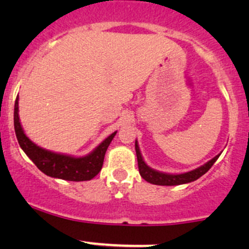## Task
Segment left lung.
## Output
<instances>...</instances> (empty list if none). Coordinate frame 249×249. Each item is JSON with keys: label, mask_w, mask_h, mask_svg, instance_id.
I'll return each mask as SVG.
<instances>
[{"label": "left lung", "mask_w": 249, "mask_h": 249, "mask_svg": "<svg viewBox=\"0 0 249 249\" xmlns=\"http://www.w3.org/2000/svg\"><path fill=\"white\" fill-rule=\"evenodd\" d=\"M135 149H136V155H137V162H139V171L141 177L143 179H145L147 182L152 183V184L157 185H179V184H185V183L194 182V180L199 179L202 175H205L208 170L212 167V165L217 161V159L219 158L220 153L218 155H215L214 158L207 161L206 164H203L202 166L197 167V169L192 170L189 172L184 173H166L161 171H157V170L152 169V167L148 166L145 164V161L143 160L142 154H141V150L139 147V142H135Z\"/></svg>", "instance_id": "8db88e82"}]
</instances>
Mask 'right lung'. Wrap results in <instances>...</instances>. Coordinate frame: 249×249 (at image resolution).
<instances>
[{
	"instance_id": "obj_1",
	"label": "right lung",
	"mask_w": 249,
	"mask_h": 249,
	"mask_svg": "<svg viewBox=\"0 0 249 249\" xmlns=\"http://www.w3.org/2000/svg\"><path fill=\"white\" fill-rule=\"evenodd\" d=\"M14 130L21 149L42 172L49 177L73 182L90 180L101 171L107 148L117 134V131L110 134L92 152L84 157H73L44 149L32 142L24 132L19 119V96H17L14 105Z\"/></svg>"
}]
</instances>
